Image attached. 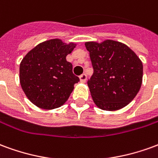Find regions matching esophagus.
Listing matches in <instances>:
<instances>
[{
	"label": "esophagus",
	"instance_id": "esophagus-1",
	"mask_svg": "<svg viewBox=\"0 0 158 158\" xmlns=\"http://www.w3.org/2000/svg\"><path fill=\"white\" fill-rule=\"evenodd\" d=\"M86 79H87V76H86L85 73H83V74L79 76V79H80V82L81 83H85Z\"/></svg>",
	"mask_w": 158,
	"mask_h": 158
}]
</instances>
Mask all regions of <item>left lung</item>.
I'll use <instances>...</instances> for the list:
<instances>
[{
    "label": "left lung",
    "mask_w": 158,
    "mask_h": 158,
    "mask_svg": "<svg viewBox=\"0 0 158 158\" xmlns=\"http://www.w3.org/2000/svg\"><path fill=\"white\" fill-rule=\"evenodd\" d=\"M93 73L88 81L93 102L99 108L116 111L135 97L142 84V62L128 45L106 40L85 42Z\"/></svg>",
    "instance_id": "left-lung-1"
}]
</instances>
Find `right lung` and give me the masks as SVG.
<instances>
[{
	"instance_id": "add662e5",
	"label": "right lung",
	"mask_w": 158,
	"mask_h": 158,
	"mask_svg": "<svg viewBox=\"0 0 158 158\" xmlns=\"http://www.w3.org/2000/svg\"><path fill=\"white\" fill-rule=\"evenodd\" d=\"M74 43L52 39L40 43L23 58L19 80L31 102L41 109L60 107L68 101L79 79L66 56L75 48Z\"/></svg>"
}]
</instances>
